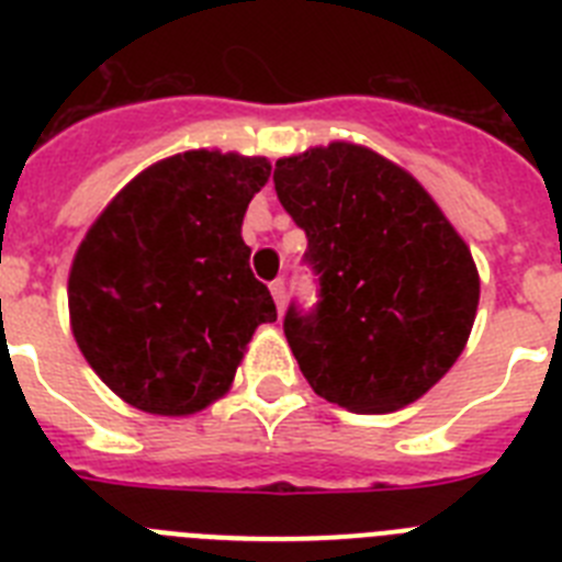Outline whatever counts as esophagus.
Segmentation results:
<instances>
[{"label": "esophagus", "mask_w": 562, "mask_h": 562, "mask_svg": "<svg viewBox=\"0 0 562 562\" xmlns=\"http://www.w3.org/2000/svg\"><path fill=\"white\" fill-rule=\"evenodd\" d=\"M270 292H272V297H276L278 315H284V297H286L284 281H281V278H276V281H272V284H270Z\"/></svg>", "instance_id": "34e87169"}]
</instances>
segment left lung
I'll use <instances>...</instances> for the list:
<instances>
[{
	"mask_svg": "<svg viewBox=\"0 0 562 562\" xmlns=\"http://www.w3.org/2000/svg\"><path fill=\"white\" fill-rule=\"evenodd\" d=\"M306 233L317 301L284 335L312 391L355 414L405 408L448 374L479 310V270L430 193L371 148L331 143L276 162Z\"/></svg>",
	"mask_w": 562,
	"mask_h": 562,
	"instance_id": "left-lung-1",
	"label": "left lung"
}]
</instances>
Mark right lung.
<instances>
[{
    "label": "right lung",
    "instance_id": "obj_1",
    "mask_svg": "<svg viewBox=\"0 0 562 562\" xmlns=\"http://www.w3.org/2000/svg\"><path fill=\"white\" fill-rule=\"evenodd\" d=\"M265 157L186 151L137 173L89 227L69 270L78 349L146 414H196L231 389L276 304L250 270L241 220Z\"/></svg>",
    "mask_w": 562,
    "mask_h": 562
}]
</instances>
